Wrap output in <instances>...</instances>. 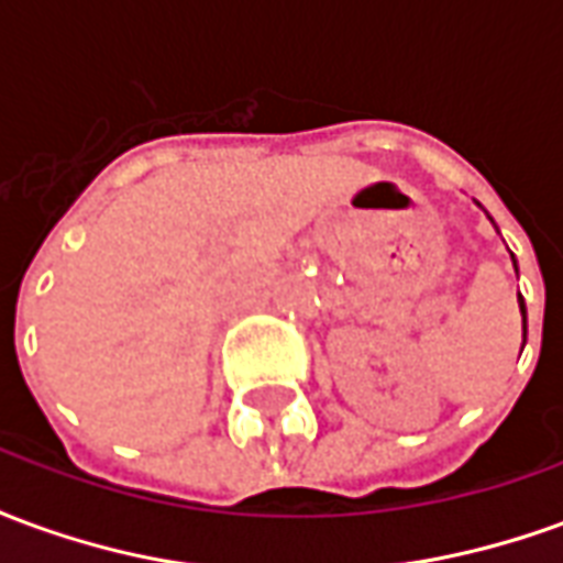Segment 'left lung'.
I'll use <instances>...</instances> for the list:
<instances>
[{
    "instance_id": "1",
    "label": "left lung",
    "mask_w": 563,
    "mask_h": 563,
    "mask_svg": "<svg viewBox=\"0 0 563 563\" xmlns=\"http://www.w3.org/2000/svg\"><path fill=\"white\" fill-rule=\"evenodd\" d=\"M519 274V268H516ZM519 310H521V334H528V310H525V298L519 295Z\"/></svg>"
}]
</instances>
